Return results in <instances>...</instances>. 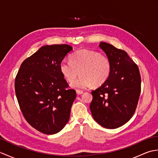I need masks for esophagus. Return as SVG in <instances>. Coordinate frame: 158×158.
Wrapping results in <instances>:
<instances>
[{
	"mask_svg": "<svg viewBox=\"0 0 158 158\" xmlns=\"http://www.w3.org/2000/svg\"><path fill=\"white\" fill-rule=\"evenodd\" d=\"M76 92L78 95H80V94H82L83 93V91H81V90H79V89H77L76 90Z\"/></svg>",
	"mask_w": 158,
	"mask_h": 158,
	"instance_id": "34e87169",
	"label": "esophagus"
}]
</instances>
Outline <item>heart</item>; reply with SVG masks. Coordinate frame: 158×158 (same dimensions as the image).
<instances>
[{
    "label": "heart",
    "instance_id": "b5f03b06",
    "mask_svg": "<svg viewBox=\"0 0 158 158\" xmlns=\"http://www.w3.org/2000/svg\"><path fill=\"white\" fill-rule=\"evenodd\" d=\"M60 70L67 81H74L80 71L81 77L71 84L75 88L86 89L92 85L98 87L104 84L111 73V62L108 57L96 51L81 49L70 56V62L63 60Z\"/></svg>",
    "mask_w": 158,
    "mask_h": 158
}]
</instances>
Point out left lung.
Instances as JSON below:
<instances>
[{"instance_id": "1", "label": "left lung", "mask_w": 158, "mask_h": 158, "mask_svg": "<svg viewBox=\"0 0 158 158\" xmlns=\"http://www.w3.org/2000/svg\"><path fill=\"white\" fill-rule=\"evenodd\" d=\"M99 47L110 60L111 73L104 84L92 92L90 110L100 126L115 129L128 122L135 113L141 79L138 66L124 50L105 42Z\"/></svg>"}]
</instances>
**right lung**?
I'll list each match as a JSON object with an SVG mask.
<instances>
[{"label": "right lung", "instance_id": "right-lung-1", "mask_svg": "<svg viewBox=\"0 0 158 158\" xmlns=\"http://www.w3.org/2000/svg\"><path fill=\"white\" fill-rule=\"evenodd\" d=\"M72 49L66 44L41 47L22 63L15 77V94L23 117L46 135L63 129L76 98L60 70V64Z\"/></svg>", "mask_w": 158, "mask_h": 158}]
</instances>
